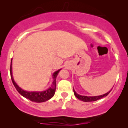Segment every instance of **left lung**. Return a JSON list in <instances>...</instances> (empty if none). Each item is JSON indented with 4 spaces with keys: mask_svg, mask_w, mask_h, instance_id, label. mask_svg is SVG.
I'll list each match as a JSON object with an SVG mask.
<instances>
[{
    "mask_svg": "<svg viewBox=\"0 0 128 128\" xmlns=\"http://www.w3.org/2000/svg\"><path fill=\"white\" fill-rule=\"evenodd\" d=\"M112 90L108 92H106V94H104L103 95H100V96H81V95H79L78 94H77L76 92L75 91L73 90V92H74V96H75L78 99H79L80 100H82L84 102H92V101H96L97 100H99L100 99H102V98H104V97L106 96L107 95H108V94L110 93V92Z\"/></svg>",
    "mask_w": 128,
    "mask_h": 128,
    "instance_id": "1",
    "label": "left lung"
}]
</instances>
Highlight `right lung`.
I'll list each match as a JSON object with an SVG mask.
<instances>
[{
	"instance_id": "1",
	"label": "right lung",
	"mask_w": 128,
	"mask_h": 128,
	"mask_svg": "<svg viewBox=\"0 0 128 128\" xmlns=\"http://www.w3.org/2000/svg\"><path fill=\"white\" fill-rule=\"evenodd\" d=\"M12 60L11 62V66H10V74H11V78L12 79V82L14 84V86L17 90L19 93L23 96V97L26 98V99L30 100L32 102H43L45 101L48 100L52 98L54 96L55 92L56 90V78L58 75V73L61 69H60L58 71L55 72V73L53 74V78H54V81L52 82V85L47 90L44 91L42 92H29L24 91L23 90L20 88L19 86H17V84L14 82V79L12 78Z\"/></svg>"
}]
</instances>
